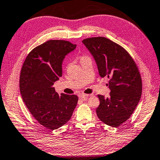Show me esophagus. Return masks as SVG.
Here are the masks:
<instances>
[{"label":"esophagus","mask_w":160,"mask_h":160,"mask_svg":"<svg viewBox=\"0 0 160 160\" xmlns=\"http://www.w3.org/2000/svg\"><path fill=\"white\" fill-rule=\"evenodd\" d=\"M88 94H81L78 95V97H79V99H83V100H86L88 98Z\"/></svg>","instance_id":"1"}]
</instances>
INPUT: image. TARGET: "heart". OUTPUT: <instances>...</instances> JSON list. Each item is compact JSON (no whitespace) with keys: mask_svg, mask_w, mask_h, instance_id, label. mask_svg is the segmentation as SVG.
<instances>
[{"mask_svg":"<svg viewBox=\"0 0 160 160\" xmlns=\"http://www.w3.org/2000/svg\"><path fill=\"white\" fill-rule=\"evenodd\" d=\"M88 58V56H82V57L80 58L81 62H82V61H83V60H85L86 58Z\"/></svg>","mask_w":160,"mask_h":160,"instance_id":"heart-1","label":"heart"}]
</instances>
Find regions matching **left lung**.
<instances>
[{"label": "left lung", "instance_id": "8db88e82", "mask_svg": "<svg viewBox=\"0 0 160 160\" xmlns=\"http://www.w3.org/2000/svg\"><path fill=\"white\" fill-rule=\"evenodd\" d=\"M82 43L94 58L100 77L109 79V97L98 95L97 117L106 124L117 127L129 119L141 98L138 68L128 52L109 38H89Z\"/></svg>", "mask_w": 160, "mask_h": 160}]
</instances>
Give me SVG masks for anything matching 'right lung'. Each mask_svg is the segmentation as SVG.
I'll return each mask as SVG.
<instances>
[{
  "instance_id": "1",
  "label": "right lung",
  "mask_w": 160,
  "mask_h": 160,
  "mask_svg": "<svg viewBox=\"0 0 160 160\" xmlns=\"http://www.w3.org/2000/svg\"><path fill=\"white\" fill-rule=\"evenodd\" d=\"M76 48V44L66 41H48L31 51L21 68L22 99L33 117L47 129L64 125L77 104V96L59 95L53 87L62 77L66 56Z\"/></svg>"
}]
</instances>
